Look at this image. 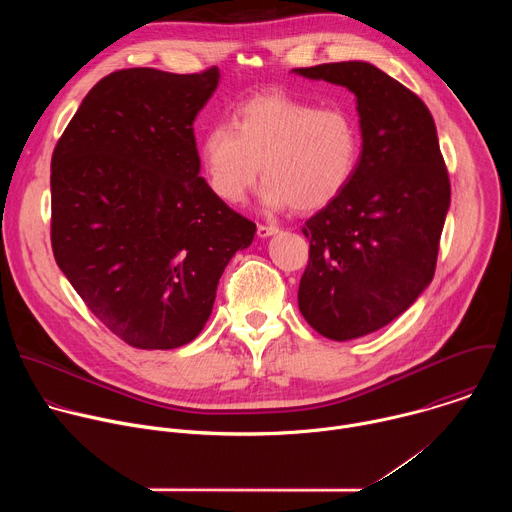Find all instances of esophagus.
<instances>
[{
    "instance_id": "esophagus-1",
    "label": "esophagus",
    "mask_w": 512,
    "mask_h": 512,
    "mask_svg": "<svg viewBox=\"0 0 512 512\" xmlns=\"http://www.w3.org/2000/svg\"><path fill=\"white\" fill-rule=\"evenodd\" d=\"M277 231H279V227H275V225H259V227H257V235H259L261 239L271 237V235H275Z\"/></svg>"
}]
</instances>
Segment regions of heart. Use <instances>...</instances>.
Wrapping results in <instances>:
<instances>
[{"instance_id": "obj_1", "label": "heart", "mask_w": 512, "mask_h": 512, "mask_svg": "<svg viewBox=\"0 0 512 512\" xmlns=\"http://www.w3.org/2000/svg\"><path fill=\"white\" fill-rule=\"evenodd\" d=\"M362 137L344 107H318L285 93L255 95L239 103L229 121L212 123L198 145L210 190L237 204L267 178L263 202L308 212L338 198L350 184Z\"/></svg>"}]
</instances>
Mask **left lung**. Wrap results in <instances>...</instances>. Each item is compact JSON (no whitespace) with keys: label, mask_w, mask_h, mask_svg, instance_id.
Returning <instances> with one entry per match:
<instances>
[{"label":"left lung","mask_w":512,"mask_h":512,"mask_svg":"<svg viewBox=\"0 0 512 512\" xmlns=\"http://www.w3.org/2000/svg\"><path fill=\"white\" fill-rule=\"evenodd\" d=\"M356 95L362 152L344 192L308 218L310 259L298 304L330 340L371 334L401 316L435 273L450 176L425 103L369 62L296 68Z\"/></svg>","instance_id":"left-lung-1"}]
</instances>
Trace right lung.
I'll use <instances>...</instances> for the list:
<instances>
[{
  "label": "right lung",
  "instance_id": "right-lung-1",
  "mask_svg": "<svg viewBox=\"0 0 512 512\" xmlns=\"http://www.w3.org/2000/svg\"><path fill=\"white\" fill-rule=\"evenodd\" d=\"M218 68H123L101 79L50 164L52 253L125 344L170 350L204 328L227 263L255 223L200 178L194 119Z\"/></svg>",
  "mask_w": 512,
  "mask_h": 512
}]
</instances>
